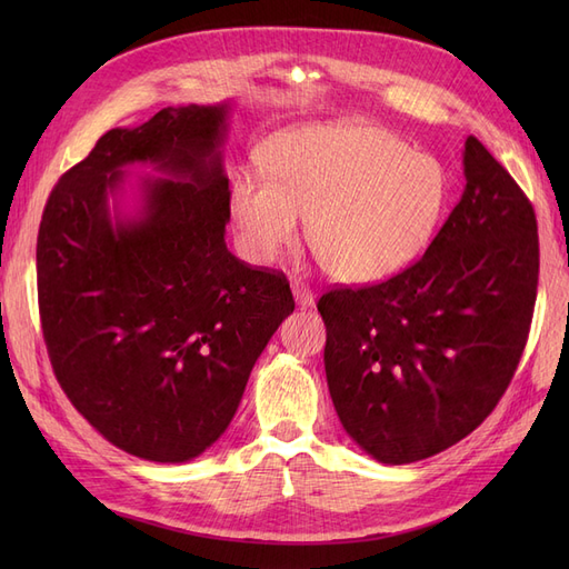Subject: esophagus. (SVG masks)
<instances>
[{
    "label": "esophagus",
    "mask_w": 569,
    "mask_h": 569,
    "mask_svg": "<svg viewBox=\"0 0 569 569\" xmlns=\"http://www.w3.org/2000/svg\"><path fill=\"white\" fill-rule=\"evenodd\" d=\"M291 295H295V299H297V303H299L301 308H311V306H316V295H313V289L308 287V284H303V282H295V284H291Z\"/></svg>",
    "instance_id": "34e87169"
}]
</instances>
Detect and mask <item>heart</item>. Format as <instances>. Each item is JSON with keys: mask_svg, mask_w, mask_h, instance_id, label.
<instances>
[{"mask_svg": "<svg viewBox=\"0 0 569 569\" xmlns=\"http://www.w3.org/2000/svg\"><path fill=\"white\" fill-rule=\"evenodd\" d=\"M268 173L242 170L230 218L247 261L268 266L308 244L332 278L368 284L416 263L449 201L439 159L366 123H316L282 132L268 147Z\"/></svg>", "mask_w": 569, "mask_h": 569, "instance_id": "1", "label": "heart"}]
</instances>
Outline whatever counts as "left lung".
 <instances>
[{"label": "left lung", "instance_id": "1", "mask_svg": "<svg viewBox=\"0 0 569 569\" xmlns=\"http://www.w3.org/2000/svg\"><path fill=\"white\" fill-rule=\"evenodd\" d=\"M465 189L418 263L332 289L325 375L341 427L375 460L406 465L477 429L525 351L539 282L537 216L477 137Z\"/></svg>", "mask_w": 569, "mask_h": 569}]
</instances>
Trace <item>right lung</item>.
Listing matches in <instances>:
<instances>
[{
	"label": "right lung",
	"mask_w": 569,
	"mask_h": 569,
	"mask_svg": "<svg viewBox=\"0 0 569 569\" xmlns=\"http://www.w3.org/2000/svg\"><path fill=\"white\" fill-rule=\"evenodd\" d=\"M230 111L168 107L101 134L40 222L38 297L57 380L101 437L153 462H187L220 439L295 311L284 274L244 266L226 244ZM134 164L152 173L126 212Z\"/></svg>",
	"instance_id": "right-lung-1"
}]
</instances>
